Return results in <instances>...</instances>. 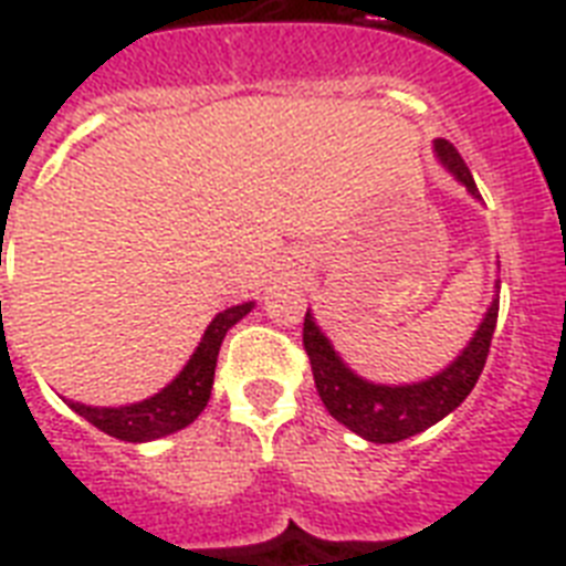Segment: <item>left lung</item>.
Instances as JSON below:
<instances>
[{
	"instance_id": "1",
	"label": "left lung",
	"mask_w": 566,
	"mask_h": 566,
	"mask_svg": "<svg viewBox=\"0 0 566 566\" xmlns=\"http://www.w3.org/2000/svg\"><path fill=\"white\" fill-rule=\"evenodd\" d=\"M436 156L471 195L480 200L476 182L468 171L465 159L448 139H436ZM500 291V284H497ZM500 296H494L489 314L480 323L476 334L471 337L462 355L450 363L448 369L418 384H403V387H387V384H371L348 369L339 360L334 346L328 343L323 331L316 328L311 311L305 314V328H302V343H305L307 360L314 369L316 392L323 398L325 410L346 424L352 433L363 436L366 442L395 444L421 433L436 421H442L448 412H453L465 401L476 380L482 375V366L489 360L491 337L497 328Z\"/></svg>"
}]
</instances>
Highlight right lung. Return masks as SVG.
<instances>
[{"label": "right lung", "mask_w": 566, "mask_h": 566, "mask_svg": "<svg viewBox=\"0 0 566 566\" xmlns=\"http://www.w3.org/2000/svg\"><path fill=\"white\" fill-rule=\"evenodd\" d=\"M250 311L252 302H243V305L227 307L223 314L214 316L197 352L186 363V369L179 371L177 378L154 398H145L139 403H130V407H86V403L77 401L66 403L77 416H84L90 424L98 427L101 433L116 436L122 442H154V439L177 433L206 410L211 384H214L220 343L227 337V331Z\"/></svg>", "instance_id": "1"}]
</instances>
